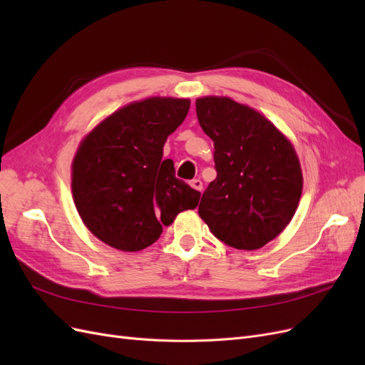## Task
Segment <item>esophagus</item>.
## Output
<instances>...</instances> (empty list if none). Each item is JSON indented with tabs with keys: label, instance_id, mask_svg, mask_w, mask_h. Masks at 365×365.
<instances>
[{
	"label": "esophagus",
	"instance_id": "esophagus-1",
	"mask_svg": "<svg viewBox=\"0 0 365 365\" xmlns=\"http://www.w3.org/2000/svg\"><path fill=\"white\" fill-rule=\"evenodd\" d=\"M190 185L193 187V189H196V190H202V181L200 180V178H196V180H192L190 181Z\"/></svg>",
	"mask_w": 365,
	"mask_h": 365
}]
</instances>
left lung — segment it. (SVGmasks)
<instances>
[{"mask_svg": "<svg viewBox=\"0 0 365 365\" xmlns=\"http://www.w3.org/2000/svg\"><path fill=\"white\" fill-rule=\"evenodd\" d=\"M196 115L213 140L217 173L197 212L228 247L262 248L291 222L300 201L297 153L269 120L228 97L197 98Z\"/></svg>", "mask_w": 365, "mask_h": 365, "instance_id": "8db88e82", "label": "left lung"}]
</instances>
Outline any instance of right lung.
<instances>
[{"label": "right lung", "mask_w": 365, "mask_h": 365, "mask_svg": "<svg viewBox=\"0 0 365 365\" xmlns=\"http://www.w3.org/2000/svg\"><path fill=\"white\" fill-rule=\"evenodd\" d=\"M190 101L150 97L103 120L77 150L73 196L91 233L109 247L140 251L152 245L163 225L195 208L201 193L175 176L163 146L178 128Z\"/></svg>", "instance_id": "add662e5"}]
</instances>
